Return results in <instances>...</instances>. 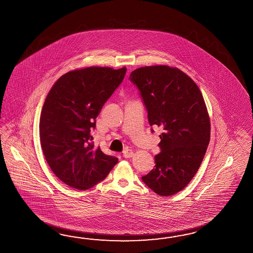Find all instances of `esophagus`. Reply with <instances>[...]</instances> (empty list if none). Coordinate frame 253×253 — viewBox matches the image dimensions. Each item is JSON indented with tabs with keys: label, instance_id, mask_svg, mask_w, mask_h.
Wrapping results in <instances>:
<instances>
[{
	"label": "esophagus",
	"instance_id": "34e87169",
	"mask_svg": "<svg viewBox=\"0 0 253 253\" xmlns=\"http://www.w3.org/2000/svg\"><path fill=\"white\" fill-rule=\"evenodd\" d=\"M124 158H130L133 156V152L132 150H129V149H126L124 151Z\"/></svg>",
	"mask_w": 253,
	"mask_h": 253
}]
</instances>
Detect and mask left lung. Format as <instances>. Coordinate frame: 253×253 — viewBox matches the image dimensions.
<instances>
[{"mask_svg": "<svg viewBox=\"0 0 253 253\" xmlns=\"http://www.w3.org/2000/svg\"><path fill=\"white\" fill-rule=\"evenodd\" d=\"M129 80L139 90L149 124L164 129L160 154L142 182L160 196H171L189 184L210 143V117L202 93L187 75L168 66L138 68Z\"/></svg>", "mask_w": 253, "mask_h": 253, "instance_id": "1", "label": "left lung"}]
</instances>
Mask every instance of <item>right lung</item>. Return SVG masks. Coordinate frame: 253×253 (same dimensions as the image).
I'll list each match as a JSON object with an SVG mask.
<instances>
[{
    "mask_svg": "<svg viewBox=\"0 0 253 253\" xmlns=\"http://www.w3.org/2000/svg\"><path fill=\"white\" fill-rule=\"evenodd\" d=\"M126 71L98 67L74 70L63 75L50 89L40 117V142L50 168L66 185L88 189L117 164V157L94 146L91 130Z\"/></svg>",
    "mask_w": 253,
    "mask_h": 253,
    "instance_id": "add662e5",
    "label": "right lung"
}]
</instances>
